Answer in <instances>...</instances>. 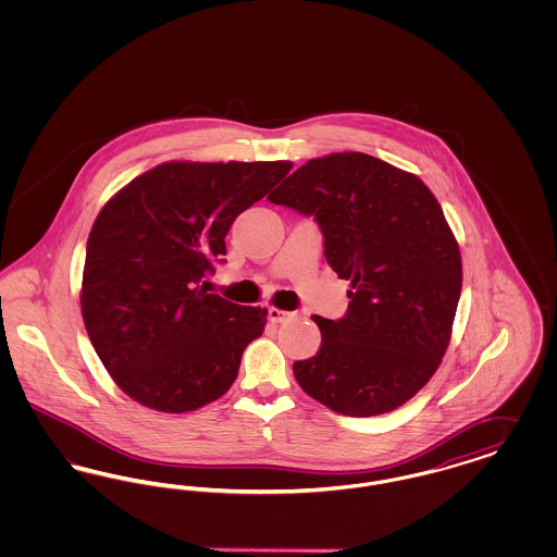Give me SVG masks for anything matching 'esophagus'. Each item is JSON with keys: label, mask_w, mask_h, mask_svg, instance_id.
I'll use <instances>...</instances> for the list:
<instances>
[{"label": "esophagus", "mask_w": 557, "mask_h": 557, "mask_svg": "<svg viewBox=\"0 0 557 557\" xmlns=\"http://www.w3.org/2000/svg\"><path fill=\"white\" fill-rule=\"evenodd\" d=\"M267 315H269V319H271L273 323H282V321H286V319L290 318L288 311H282V309H277V307H269Z\"/></svg>", "instance_id": "34e87169"}]
</instances>
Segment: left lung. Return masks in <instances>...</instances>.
I'll return each mask as SVG.
<instances>
[{
	"instance_id": "left-lung-1",
	"label": "left lung",
	"mask_w": 557,
	"mask_h": 557,
	"mask_svg": "<svg viewBox=\"0 0 557 557\" xmlns=\"http://www.w3.org/2000/svg\"><path fill=\"white\" fill-rule=\"evenodd\" d=\"M269 202L313 216L323 255L350 280L345 318L313 315L318 355L294 363L300 388L332 411L397 409L438 368L461 294V257L432 191L361 152L296 169Z\"/></svg>"
}]
</instances>
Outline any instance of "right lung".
Segmentation results:
<instances>
[{
    "label": "right lung",
    "mask_w": 557,
    "mask_h": 557,
    "mask_svg": "<svg viewBox=\"0 0 557 557\" xmlns=\"http://www.w3.org/2000/svg\"><path fill=\"white\" fill-rule=\"evenodd\" d=\"M290 162H164L100 211L85 248L81 311L108 373L137 403L194 411L234 384L267 309L207 294L239 212Z\"/></svg>",
    "instance_id": "obj_1"
}]
</instances>
